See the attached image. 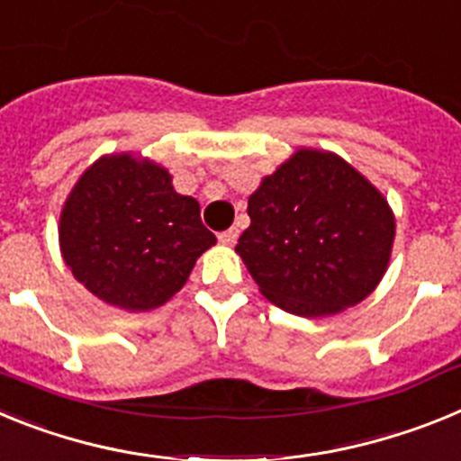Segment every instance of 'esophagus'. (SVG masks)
<instances>
[{"label":"esophagus","mask_w":461,"mask_h":461,"mask_svg":"<svg viewBox=\"0 0 461 461\" xmlns=\"http://www.w3.org/2000/svg\"><path fill=\"white\" fill-rule=\"evenodd\" d=\"M238 235H240L238 228H228V230L219 233V242L226 244V247H233V244L238 242Z\"/></svg>","instance_id":"34e87169"}]
</instances>
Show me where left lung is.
<instances>
[{"mask_svg": "<svg viewBox=\"0 0 461 461\" xmlns=\"http://www.w3.org/2000/svg\"><path fill=\"white\" fill-rule=\"evenodd\" d=\"M235 247L258 291L303 319L335 316L372 295L390 266L394 212L335 152L297 148L260 180Z\"/></svg>", "mask_w": 461, "mask_h": 461, "instance_id": "8db88e82", "label": "left lung"}]
</instances>
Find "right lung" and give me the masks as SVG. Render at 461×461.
I'll return each mask as SVG.
<instances>
[{
	"mask_svg": "<svg viewBox=\"0 0 461 461\" xmlns=\"http://www.w3.org/2000/svg\"><path fill=\"white\" fill-rule=\"evenodd\" d=\"M214 244L198 201L175 191L168 168L133 152L96 158L59 212L67 267L94 297L124 312L168 303Z\"/></svg>",
	"mask_w": 461,
	"mask_h": 461,
	"instance_id": "obj_1",
	"label": "right lung"
}]
</instances>
